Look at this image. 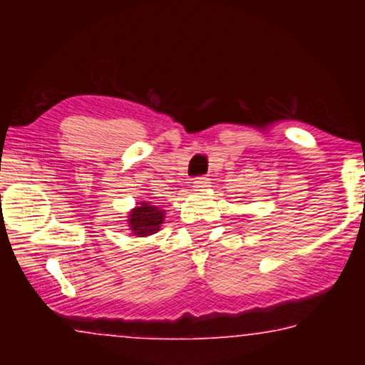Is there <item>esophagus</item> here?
<instances>
[{
  "mask_svg": "<svg viewBox=\"0 0 365 365\" xmlns=\"http://www.w3.org/2000/svg\"><path fill=\"white\" fill-rule=\"evenodd\" d=\"M209 178L207 177H197L194 178V187L195 188H206L209 185Z\"/></svg>",
  "mask_w": 365,
  "mask_h": 365,
  "instance_id": "34e87169",
  "label": "esophagus"
}]
</instances>
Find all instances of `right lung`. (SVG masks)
I'll use <instances>...</instances> for the list:
<instances>
[{
    "label": "right lung",
    "instance_id": "1",
    "mask_svg": "<svg viewBox=\"0 0 365 365\" xmlns=\"http://www.w3.org/2000/svg\"><path fill=\"white\" fill-rule=\"evenodd\" d=\"M165 212L156 206H150L149 202H140L139 207H135L132 211V215L128 217V226L133 232V235H153L159 230V225L163 223V216Z\"/></svg>",
    "mask_w": 365,
    "mask_h": 365
}]
</instances>
